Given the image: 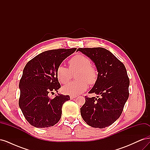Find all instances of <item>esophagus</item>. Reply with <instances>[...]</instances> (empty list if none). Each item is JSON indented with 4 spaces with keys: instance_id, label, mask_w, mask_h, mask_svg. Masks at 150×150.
<instances>
[{
    "instance_id": "34e87169",
    "label": "esophagus",
    "mask_w": 150,
    "mask_h": 150,
    "mask_svg": "<svg viewBox=\"0 0 150 150\" xmlns=\"http://www.w3.org/2000/svg\"><path fill=\"white\" fill-rule=\"evenodd\" d=\"M76 97H77L76 96H70V98H71V99H73L76 98Z\"/></svg>"
}]
</instances>
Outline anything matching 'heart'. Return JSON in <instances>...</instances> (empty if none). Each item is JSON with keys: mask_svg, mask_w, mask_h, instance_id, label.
<instances>
[{"mask_svg": "<svg viewBox=\"0 0 150 150\" xmlns=\"http://www.w3.org/2000/svg\"><path fill=\"white\" fill-rule=\"evenodd\" d=\"M69 69L60 66L56 71L57 78L63 84L68 83L72 78V74L77 71L76 79L78 81L72 82L62 88V91L67 94L78 95L84 92L88 88V83L94 84L98 79V72L91 66L89 59L82 54L72 57L68 62Z\"/></svg>", "mask_w": 150, "mask_h": 150, "instance_id": "1", "label": "heart"}]
</instances>
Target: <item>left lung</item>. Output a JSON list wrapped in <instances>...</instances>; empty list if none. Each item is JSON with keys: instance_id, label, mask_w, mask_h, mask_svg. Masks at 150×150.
<instances>
[{"instance_id": "8db88e82", "label": "left lung", "mask_w": 150, "mask_h": 150, "mask_svg": "<svg viewBox=\"0 0 150 150\" xmlns=\"http://www.w3.org/2000/svg\"><path fill=\"white\" fill-rule=\"evenodd\" d=\"M94 62L98 79L89 93L100 95L88 98L81 108L84 121L93 128H104L119 118L129 97V79L123 63L103 47L79 48Z\"/></svg>"}]
</instances>
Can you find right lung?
<instances>
[{"mask_svg": "<svg viewBox=\"0 0 150 150\" xmlns=\"http://www.w3.org/2000/svg\"><path fill=\"white\" fill-rule=\"evenodd\" d=\"M76 48L49 50L38 54L27 63L19 82V105L26 120L35 128H48L57 123L62 107L69 95L58 94L52 99L50 93L61 88L56 71L65 59Z\"/></svg>", "mask_w": 150, "mask_h": 150, "instance_id": "add662e5", "label": "right lung"}]
</instances>
